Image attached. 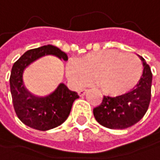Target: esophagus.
Returning a JSON list of instances; mask_svg holds the SVG:
<instances>
[{
	"mask_svg": "<svg viewBox=\"0 0 160 160\" xmlns=\"http://www.w3.org/2000/svg\"><path fill=\"white\" fill-rule=\"evenodd\" d=\"M86 92H87V89H80L79 91H78V95L79 96H84L85 94H86Z\"/></svg>",
	"mask_w": 160,
	"mask_h": 160,
	"instance_id": "obj_1",
	"label": "esophagus"
}]
</instances>
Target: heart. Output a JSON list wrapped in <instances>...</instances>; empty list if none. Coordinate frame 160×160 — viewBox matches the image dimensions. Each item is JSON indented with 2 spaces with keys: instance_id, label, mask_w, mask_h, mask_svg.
<instances>
[{
  "instance_id": "1",
  "label": "heart",
  "mask_w": 160,
  "mask_h": 160,
  "mask_svg": "<svg viewBox=\"0 0 160 160\" xmlns=\"http://www.w3.org/2000/svg\"><path fill=\"white\" fill-rule=\"evenodd\" d=\"M66 72L75 86H85L95 79L105 94L120 96L138 85L142 74V64L135 53L108 49L89 52L76 62H69Z\"/></svg>"
}]
</instances>
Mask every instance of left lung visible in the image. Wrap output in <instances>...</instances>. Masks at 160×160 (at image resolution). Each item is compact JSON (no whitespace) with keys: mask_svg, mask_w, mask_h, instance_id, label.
Segmentation results:
<instances>
[{"mask_svg":"<svg viewBox=\"0 0 160 160\" xmlns=\"http://www.w3.org/2000/svg\"><path fill=\"white\" fill-rule=\"evenodd\" d=\"M143 72L138 85L128 93L117 97L104 96L103 102L93 109L96 121L110 129L128 128L145 115L151 100L152 72L141 56Z\"/></svg>","mask_w":160,"mask_h":160,"instance_id":"8db88e82","label":"left lung"}]
</instances>
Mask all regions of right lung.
I'll return each mask as SVG.
<instances>
[{
	"label": "right lung",
	"instance_id": "obj_1",
	"mask_svg": "<svg viewBox=\"0 0 160 160\" xmlns=\"http://www.w3.org/2000/svg\"><path fill=\"white\" fill-rule=\"evenodd\" d=\"M45 55H54L64 61L68 60L66 52L50 44L29 50L14 63L9 80L17 116L27 126L40 131L62 124L69 117L73 102L79 98L75 91L70 90L63 83L45 96H36L27 90L23 84L24 70Z\"/></svg>",
	"mask_w": 160,
	"mask_h": 160
}]
</instances>
